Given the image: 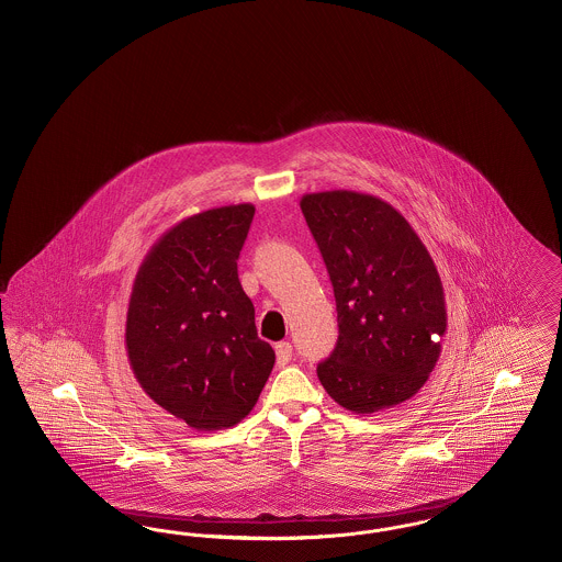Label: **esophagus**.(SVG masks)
<instances>
[{"mask_svg": "<svg viewBox=\"0 0 562 562\" xmlns=\"http://www.w3.org/2000/svg\"><path fill=\"white\" fill-rule=\"evenodd\" d=\"M293 360V346L289 341H280L276 346V362L278 367H286Z\"/></svg>", "mask_w": 562, "mask_h": 562, "instance_id": "34e87169", "label": "esophagus"}]
</instances>
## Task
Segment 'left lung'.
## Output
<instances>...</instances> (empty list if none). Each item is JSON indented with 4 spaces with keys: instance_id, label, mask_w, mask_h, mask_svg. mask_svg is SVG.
Here are the masks:
<instances>
[{
    "instance_id": "1",
    "label": "left lung",
    "mask_w": 562,
    "mask_h": 562,
    "mask_svg": "<svg viewBox=\"0 0 562 562\" xmlns=\"http://www.w3.org/2000/svg\"><path fill=\"white\" fill-rule=\"evenodd\" d=\"M301 211L337 303V346L318 364L324 390L358 415L408 401L428 381L447 330L428 248L394 206L369 193H307Z\"/></svg>"
}]
</instances>
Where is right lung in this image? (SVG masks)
Here are the masks:
<instances>
[{
    "label": "right lung",
    "instance_id": "1",
    "mask_svg": "<svg viewBox=\"0 0 562 562\" xmlns=\"http://www.w3.org/2000/svg\"><path fill=\"white\" fill-rule=\"evenodd\" d=\"M252 204L193 214L147 252L134 280L126 349L145 394L189 428H232L276 362L238 280Z\"/></svg>",
    "mask_w": 562,
    "mask_h": 562
}]
</instances>
